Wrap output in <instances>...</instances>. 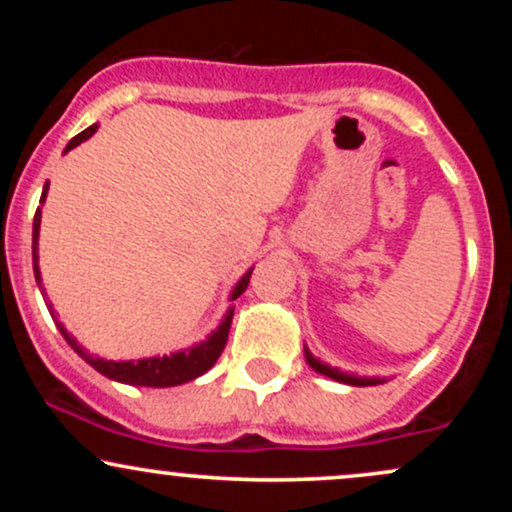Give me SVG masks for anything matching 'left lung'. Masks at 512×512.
Wrapping results in <instances>:
<instances>
[{
  "mask_svg": "<svg viewBox=\"0 0 512 512\" xmlns=\"http://www.w3.org/2000/svg\"><path fill=\"white\" fill-rule=\"evenodd\" d=\"M305 361L310 363V368H313L315 373L327 375V378L337 380V383H344V385L366 387V385H380V383H383V380H380V378H356V375H349V373H342V370H337V368H330V366H327V363L317 361V358L310 354L308 349H305Z\"/></svg>",
  "mask_w": 512,
  "mask_h": 512,
  "instance_id": "8db88e82",
  "label": "left lung"
}]
</instances>
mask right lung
<instances>
[{"instance_id":"1","label":"right lung","mask_w":512,"mask_h":512,"mask_svg":"<svg viewBox=\"0 0 512 512\" xmlns=\"http://www.w3.org/2000/svg\"><path fill=\"white\" fill-rule=\"evenodd\" d=\"M96 129H98V125H91L88 129H84L81 134H76V137L67 144V149H64V151L74 149V146L86 142V139L91 137ZM45 197H48V182H45L43 195H40V204L45 202ZM38 233H40V207H38V211H35V219H33V272H35V281H38V286H40ZM250 274H252V269L243 276V279L238 281L236 289H233V293H231V301H236L240 293L248 289ZM48 308H52L50 303H48ZM231 320H233V308L228 310L226 317H223L221 325L216 327V332L209 334L207 342L195 344L192 349L178 351V354L142 358V361H105V358L86 356L84 349L76 344V339L72 337V334H67V330H64L62 325H60V332H62V337L67 339V344L76 351V354L84 356L86 361L98 370V373L105 375V378L117 380V383L142 385V387H175V385H182V383H190V380L199 378V375H204L211 366H214L216 358L221 356L223 346H226V342H228Z\"/></svg>"}]
</instances>
